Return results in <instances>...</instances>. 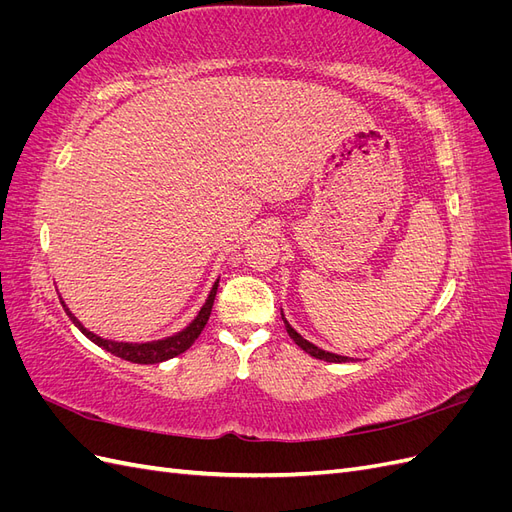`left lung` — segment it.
I'll use <instances>...</instances> for the list:
<instances>
[{"label": "left lung", "mask_w": 512, "mask_h": 512, "mask_svg": "<svg viewBox=\"0 0 512 512\" xmlns=\"http://www.w3.org/2000/svg\"><path fill=\"white\" fill-rule=\"evenodd\" d=\"M282 318H284V314H282ZM284 324H286V331H288V335L294 339V344H297L301 350H305L307 354H312L314 359L329 361V363H346V361H348V356H339V354H333V352L322 350V348H318V346H314V344H309L307 339H303L297 331H294V329L290 327L286 318H284Z\"/></svg>", "instance_id": "obj_1"}]
</instances>
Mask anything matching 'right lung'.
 <instances>
[{
  "mask_svg": "<svg viewBox=\"0 0 512 512\" xmlns=\"http://www.w3.org/2000/svg\"><path fill=\"white\" fill-rule=\"evenodd\" d=\"M215 292H218V282L213 284V288H211V292H209V297H207L205 305L200 307V312H198V316L190 322V327H185L183 331H179V333L173 335V337L158 339V342H147V344H123V342H111V339H102V337H98L96 333L87 331V329L83 327V324L72 316V312L64 305V301H61V305H64L66 314L72 318V322L76 324V327H79V331H81L85 337H89L91 342L98 344L100 348H104L106 352H111V354L119 356V359L130 361V363L153 365V363H162V361L173 359V356H179L181 352H185V350H188V348L196 342L198 335L203 333L205 324H207V320H209V316H211V307H213Z\"/></svg>",
  "mask_w": 512,
  "mask_h": 512,
  "instance_id": "right-lung-1",
  "label": "right lung"
}]
</instances>
